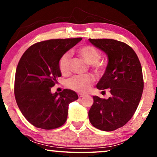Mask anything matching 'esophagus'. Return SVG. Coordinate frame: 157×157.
<instances>
[{"label":"esophagus","instance_id":"obj_1","mask_svg":"<svg viewBox=\"0 0 157 157\" xmlns=\"http://www.w3.org/2000/svg\"><path fill=\"white\" fill-rule=\"evenodd\" d=\"M78 96H79V98H82V97H84V96H85V94H82V93H80V94H78Z\"/></svg>","mask_w":157,"mask_h":157}]
</instances>
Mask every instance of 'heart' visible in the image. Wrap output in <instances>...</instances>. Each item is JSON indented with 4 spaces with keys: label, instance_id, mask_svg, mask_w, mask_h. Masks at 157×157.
Wrapping results in <instances>:
<instances>
[{
    "label": "heart",
    "instance_id": "obj_1",
    "mask_svg": "<svg viewBox=\"0 0 157 157\" xmlns=\"http://www.w3.org/2000/svg\"><path fill=\"white\" fill-rule=\"evenodd\" d=\"M79 56L82 57L88 64L92 65V67L97 73H101L104 67L101 63H99L101 58L100 52L92 45H85L78 50ZM70 61L71 54L65 52L59 58V68L61 73L67 75L70 72ZM94 79L90 75H75L67 81V86L70 89L79 92H85L91 87Z\"/></svg>",
    "mask_w": 157,
    "mask_h": 157
}]
</instances>
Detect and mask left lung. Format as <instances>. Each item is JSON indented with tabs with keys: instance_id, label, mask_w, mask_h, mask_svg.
Here are the masks:
<instances>
[{
	"instance_id": "left-lung-1",
	"label": "left lung",
	"mask_w": 157,
	"mask_h": 157,
	"mask_svg": "<svg viewBox=\"0 0 157 157\" xmlns=\"http://www.w3.org/2000/svg\"><path fill=\"white\" fill-rule=\"evenodd\" d=\"M107 55L105 72L97 85L98 90L109 89L112 96L101 99L93 96L89 120L102 131L123 127L134 115L144 89L142 70L134 50L124 43L112 39H89Z\"/></svg>"
}]
</instances>
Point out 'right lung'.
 I'll return each mask as SVG.
<instances>
[{"label": "right lung", "mask_w": 157, "mask_h": 157, "mask_svg": "<svg viewBox=\"0 0 157 157\" xmlns=\"http://www.w3.org/2000/svg\"><path fill=\"white\" fill-rule=\"evenodd\" d=\"M81 37L49 40L37 43L24 52L17 66L14 93L20 110L30 124L43 129L61 127L67 117L68 107L78 96L65 89L51 92L62 75L59 60Z\"/></svg>", "instance_id": "obj_1"}]
</instances>
